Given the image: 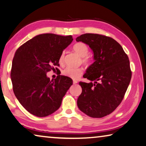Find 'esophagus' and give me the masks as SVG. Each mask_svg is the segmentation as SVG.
I'll return each instance as SVG.
<instances>
[{
  "label": "esophagus",
  "instance_id": "1",
  "mask_svg": "<svg viewBox=\"0 0 146 146\" xmlns=\"http://www.w3.org/2000/svg\"><path fill=\"white\" fill-rule=\"evenodd\" d=\"M73 83H74V84L78 83V81H77V80H73Z\"/></svg>",
  "mask_w": 146,
  "mask_h": 146
}]
</instances>
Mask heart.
Wrapping results in <instances>:
<instances>
[{
	"label": "heart",
	"mask_w": 146,
	"mask_h": 146,
	"mask_svg": "<svg viewBox=\"0 0 146 146\" xmlns=\"http://www.w3.org/2000/svg\"><path fill=\"white\" fill-rule=\"evenodd\" d=\"M73 50L78 54L82 57V62L85 64H90L91 63L92 59L90 56H88V47L85 43L82 42H79L76 43L73 46ZM65 52H63L61 54L59 58V61L60 63H63L64 60ZM83 70L81 68H72L66 67L62 71V74L66 77L73 79V80H78L82 76Z\"/></svg>",
	"instance_id": "heart-1"
}]
</instances>
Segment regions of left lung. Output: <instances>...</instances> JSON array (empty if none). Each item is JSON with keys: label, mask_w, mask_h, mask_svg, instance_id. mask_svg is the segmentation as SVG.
Instances as JSON below:
<instances>
[{"label": "left lung", "mask_w": 146, "mask_h": 146, "mask_svg": "<svg viewBox=\"0 0 146 146\" xmlns=\"http://www.w3.org/2000/svg\"><path fill=\"white\" fill-rule=\"evenodd\" d=\"M76 41L89 45L95 60L83 75L91 82H80L82 93L78 106L89 117L101 118L112 113L124 98L131 78L128 56L117 41L106 36L86 33Z\"/></svg>", "instance_id": "obj_1"}]
</instances>
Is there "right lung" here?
Segmentation results:
<instances>
[{
  "mask_svg": "<svg viewBox=\"0 0 146 146\" xmlns=\"http://www.w3.org/2000/svg\"><path fill=\"white\" fill-rule=\"evenodd\" d=\"M72 40L71 35L46 33L36 36L17 50L11 70L13 90L30 113L43 117L60 107L72 80L58 75L50 81L47 72L55 70L54 66L60 65L61 54Z\"/></svg>",
  "mask_w": 146,
  "mask_h": 146,
  "instance_id": "add662e5",
  "label": "right lung"
}]
</instances>
